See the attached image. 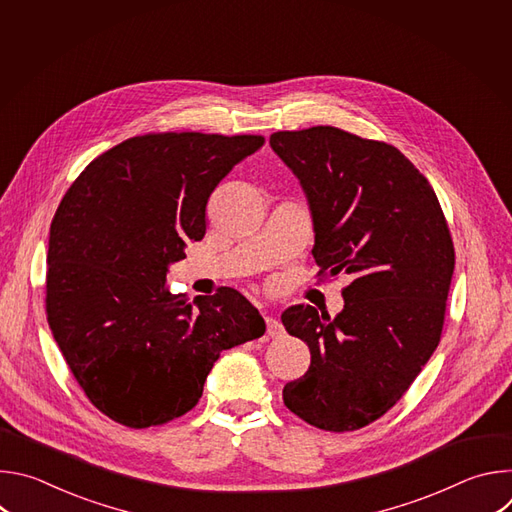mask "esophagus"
<instances>
[{"label":"esophagus","mask_w":512,"mask_h":512,"mask_svg":"<svg viewBox=\"0 0 512 512\" xmlns=\"http://www.w3.org/2000/svg\"><path fill=\"white\" fill-rule=\"evenodd\" d=\"M265 324H267V336L275 338V336H281L283 334V326L275 320V318H265Z\"/></svg>","instance_id":"obj_1"}]
</instances>
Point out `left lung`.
<instances>
[{"label": "left lung", "mask_w": 512, "mask_h": 512, "mask_svg": "<svg viewBox=\"0 0 512 512\" xmlns=\"http://www.w3.org/2000/svg\"><path fill=\"white\" fill-rule=\"evenodd\" d=\"M269 143L306 192L318 275H352L334 318L302 304L281 314L312 354L283 403L314 427L354 431L405 395L440 344L452 235L431 184L393 145L330 125Z\"/></svg>", "instance_id": "1"}]
</instances>
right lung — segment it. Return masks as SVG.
Listing matches in <instances>:
<instances>
[{
  "label": "right lung",
  "mask_w": 512,
  "mask_h": 512,
  "mask_svg": "<svg viewBox=\"0 0 512 512\" xmlns=\"http://www.w3.org/2000/svg\"><path fill=\"white\" fill-rule=\"evenodd\" d=\"M265 137L148 133L95 158L50 225L46 316L70 373L113 421L168 423L202 397L223 350L263 336L233 287L192 304L166 285L206 233L212 190Z\"/></svg>",
  "instance_id": "obj_1"
}]
</instances>
